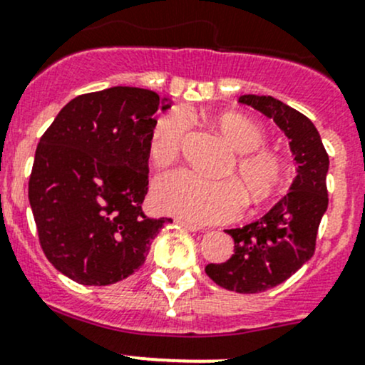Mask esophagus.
<instances>
[{"label":"esophagus","mask_w":365,"mask_h":365,"mask_svg":"<svg viewBox=\"0 0 365 365\" xmlns=\"http://www.w3.org/2000/svg\"><path fill=\"white\" fill-rule=\"evenodd\" d=\"M175 222H178L179 226H182V228L187 230V231H200V230H202L200 226L193 225V222H190V221H184V219H175Z\"/></svg>","instance_id":"1"}]
</instances>
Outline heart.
I'll list each match as a JSON object with an SVG mask.
<instances>
[{
    "mask_svg": "<svg viewBox=\"0 0 365 365\" xmlns=\"http://www.w3.org/2000/svg\"><path fill=\"white\" fill-rule=\"evenodd\" d=\"M215 127L230 146L240 153L235 163L238 181L207 178L187 168L163 172L151 190V202L158 212L212 225L237 217L244 209L245 195L252 202H259L275 191L282 179V162L275 153L257 150L264 139L259 125L238 113H222L215 118ZM187 130L190 118L182 109L158 118L150 143L153 163L165 167L174 162Z\"/></svg>",
    "mask_w": 365,
    "mask_h": 365,
    "instance_id": "obj_1",
    "label": "heart"
}]
</instances>
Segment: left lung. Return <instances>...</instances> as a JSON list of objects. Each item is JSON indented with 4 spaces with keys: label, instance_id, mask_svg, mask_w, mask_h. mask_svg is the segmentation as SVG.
I'll return each instance as SVG.
<instances>
[{
    "label": "left lung",
    "instance_id": "obj_1",
    "mask_svg": "<svg viewBox=\"0 0 365 365\" xmlns=\"http://www.w3.org/2000/svg\"><path fill=\"white\" fill-rule=\"evenodd\" d=\"M238 103L275 121L289 139L296 162L289 193L254 222L226 230L235 242L233 256L221 264L205 266L207 275L221 287L254 294L282 284L312 259L329 202V156L315 125L291 106L269 96H240Z\"/></svg>",
    "mask_w": 365,
    "mask_h": 365
}]
</instances>
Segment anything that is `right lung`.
I'll return each instance as SVG.
<instances>
[{
  "label": "right lung",
  "instance_id": "add662e5",
  "mask_svg": "<svg viewBox=\"0 0 365 365\" xmlns=\"http://www.w3.org/2000/svg\"><path fill=\"white\" fill-rule=\"evenodd\" d=\"M172 99L111 87L69 101L34 155L29 203L46 259L83 285H111L146 261L172 219L143 214L155 113Z\"/></svg>",
  "mask_w": 365,
  "mask_h": 365
}]
</instances>
